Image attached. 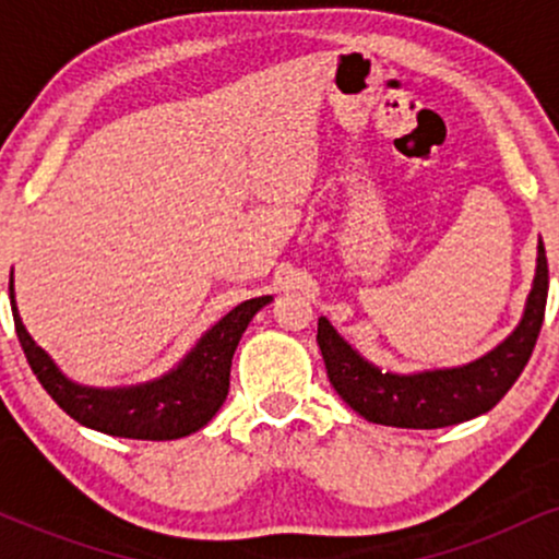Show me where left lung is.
<instances>
[{"instance_id":"1","label":"left lung","mask_w":559,"mask_h":559,"mask_svg":"<svg viewBox=\"0 0 559 559\" xmlns=\"http://www.w3.org/2000/svg\"><path fill=\"white\" fill-rule=\"evenodd\" d=\"M536 273L525 299L523 316L510 336L493 349L452 368L396 373L362 357L329 323L318 320V346L323 352L331 386L365 420L394 428H447L489 413L523 373L547 307L549 271L547 252L538 239Z\"/></svg>"}]
</instances>
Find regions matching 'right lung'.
<instances>
[{
  "instance_id": "1",
  "label": "right lung",
  "mask_w": 559,
  "mask_h": 559,
  "mask_svg": "<svg viewBox=\"0 0 559 559\" xmlns=\"http://www.w3.org/2000/svg\"><path fill=\"white\" fill-rule=\"evenodd\" d=\"M271 301L273 297H254L236 305L213 329L199 336V342L168 373L133 386L105 389L86 386L68 378L60 365L34 342L17 312L15 284L10 273V307L15 331L38 383L81 426L120 439L173 441L207 426L228 396L230 360L241 342V333Z\"/></svg>"
}]
</instances>
